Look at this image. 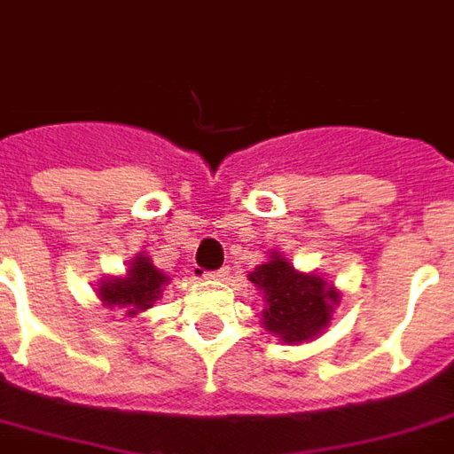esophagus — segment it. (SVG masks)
I'll use <instances>...</instances> for the list:
<instances>
[{
  "mask_svg": "<svg viewBox=\"0 0 454 454\" xmlns=\"http://www.w3.org/2000/svg\"><path fill=\"white\" fill-rule=\"evenodd\" d=\"M228 277V267H221V270H214V272H204V279L208 282H223Z\"/></svg>",
  "mask_w": 454,
  "mask_h": 454,
  "instance_id": "34e87169",
  "label": "esophagus"
}]
</instances>
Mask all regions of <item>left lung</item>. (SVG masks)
Masks as SVG:
<instances>
[{"label": "left lung", "instance_id": "8db88e82", "mask_svg": "<svg viewBox=\"0 0 454 454\" xmlns=\"http://www.w3.org/2000/svg\"><path fill=\"white\" fill-rule=\"evenodd\" d=\"M247 279L262 292V325L285 342L314 340L331 324V311L340 301L338 289L325 285L324 277L296 272L279 253L265 265H257Z\"/></svg>", "mask_w": 454, "mask_h": 454}]
</instances>
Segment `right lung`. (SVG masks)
Returning a JSON list of instances; mask_svg holds the SVG:
<instances>
[{"label":"right lung","instance_id":"add662e5","mask_svg":"<svg viewBox=\"0 0 454 454\" xmlns=\"http://www.w3.org/2000/svg\"><path fill=\"white\" fill-rule=\"evenodd\" d=\"M168 277L150 262V257H133L123 277H109L99 286V299L109 309H126V314L136 316L153 306L162 294Z\"/></svg>","mask_w":454,"mask_h":454}]
</instances>
